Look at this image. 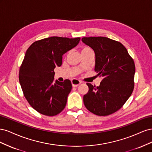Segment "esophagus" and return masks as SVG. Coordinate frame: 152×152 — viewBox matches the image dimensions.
<instances>
[{
    "instance_id": "1",
    "label": "esophagus",
    "mask_w": 152,
    "mask_h": 152,
    "mask_svg": "<svg viewBox=\"0 0 152 152\" xmlns=\"http://www.w3.org/2000/svg\"><path fill=\"white\" fill-rule=\"evenodd\" d=\"M72 86L73 87H77L78 86H79L80 84L82 83V82L77 80V79H72Z\"/></svg>"
}]
</instances>
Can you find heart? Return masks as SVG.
<instances>
[{
  "mask_svg": "<svg viewBox=\"0 0 152 152\" xmlns=\"http://www.w3.org/2000/svg\"><path fill=\"white\" fill-rule=\"evenodd\" d=\"M91 52H93V50H92V49L88 46H84V47H82L81 49L82 54H86V53H91Z\"/></svg>",
  "mask_w": 152,
  "mask_h": 152,
  "instance_id": "b5f03b06",
  "label": "heart"
}]
</instances>
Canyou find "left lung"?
<instances>
[{"instance_id": "obj_1", "label": "left lung", "mask_w": 152, "mask_h": 152, "mask_svg": "<svg viewBox=\"0 0 152 152\" xmlns=\"http://www.w3.org/2000/svg\"><path fill=\"white\" fill-rule=\"evenodd\" d=\"M82 41L94 50V70L103 77L99 86L87 83L89 91L84 96V105L96 115H109L122 107L134 89V60L118 41L104 37H83Z\"/></svg>"}]
</instances>
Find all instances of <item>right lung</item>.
<instances>
[{
  "mask_svg": "<svg viewBox=\"0 0 152 152\" xmlns=\"http://www.w3.org/2000/svg\"><path fill=\"white\" fill-rule=\"evenodd\" d=\"M80 38L50 37L37 40L27 49L20 67L19 80L27 102L37 112L54 116L65 108L72 90L70 80H54V70L63 55L75 48Z\"/></svg>",
  "mask_w": 152,
  "mask_h": 152,
  "instance_id": "obj_1",
  "label": "right lung"
}]
</instances>
